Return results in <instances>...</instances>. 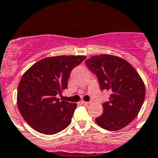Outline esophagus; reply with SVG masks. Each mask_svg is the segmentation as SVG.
Here are the masks:
<instances>
[{
	"mask_svg": "<svg viewBox=\"0 0 158 158\" xmlns=\"http://www.w3.org/2000/svg\"><path fill=\"white\" fill-rule=\"evenodd\" d=\"M81 103L83 104V105H84V106H88V105H89L90 104V102H88V101H81Z\"/></svg>",
	"mask_w": 158,
	"mask_h": 158,
	"instance_id": "34e87169",
	"label": "esophagus"
}]
</instances>
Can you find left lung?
<instances>
[{"label":"left lung","mask_w":158,"mask_h":158,"mask_svg":"<svg viewBox=\"0 0 158 158\" xmlns=\"http://www.w3.org/2000/svg\"><path fill=\"white\" fill-rule=\"evenodd\" d=\"M85 63L97 76L101 91L111 93L96 123L108 131L125 127L139 114L144 101L145 86L139 75L128 61L114 55L92 56Z\"/></svg>","instance_id":"obj_1"}]
</instances>
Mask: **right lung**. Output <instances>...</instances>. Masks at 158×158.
<instances>
[{"label":"right lung","instance_id":"right-lung-1","mask_svg":"<svg viewBox=\"0 0 158 158\" xmlns=\"http://www.w3.org/2000/svg\"><path fill=\"white\" fill-rule=\"evenodd\" d=\"M85 56H57L41 59L23 74L18 87L17 103L28 125L36 131L53 135L71 123L77 105L57 98L67 88L71 70Z\"/></svg>","mask_w":158,"mask_h":158}]
</instances>
